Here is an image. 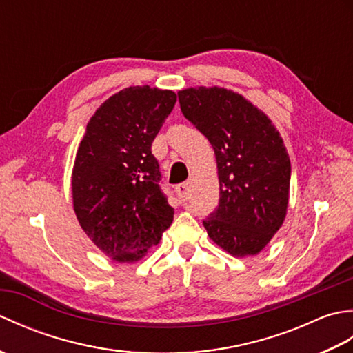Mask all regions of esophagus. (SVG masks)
<instances>
[{"label": "esophagus", "instance_id": "34e87169", "mask_svg": "<svg viewBox=\"0 0 353 353\" xmlns=\"http://www.w3.org/2000/svg\"><path fill=\"white\" fill-rule=\"evenodd\" d=\"M176 192H177V196H179V199H181V201H186L188 200V197H190V191H188V183H179L177 186H176Z\"/></svg>", "mask_w": 353, "mask_h": 353}]
</instances>
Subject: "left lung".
Segmentation results:
<instances>
[{
    "label": "left lung",
    "instance_id": "8db88e82",
    "mask_svg": "<svg viewBox=\"0 0 353 353\" xmlns=\"http://www.w3.org/2000/svg\"><path fill=\"white\" fill-rule=\"evenodd\" d=\"M179 103L215 152L220 201L203 220L209 238L234 256H253L282 226L291 163L279 132L252 103L223 88H190Z\"/></svg>",
    "mask_w": 353,
    "mask_h": 353
}]
</instances>
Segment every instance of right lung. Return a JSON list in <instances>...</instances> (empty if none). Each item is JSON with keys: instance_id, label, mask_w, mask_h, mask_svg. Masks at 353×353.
<instances>
[{"instance_id": "obj_1", "label": "right lung", "mask_w": 353, "mask_h": 353, "mask_svg": "<svg viewBox=\"0 0 353 353\" xmlns=\"http://www.w3.org/2000/svg\"><path fill=\"white\" fill-rule=\"evenodd\" d=\"M177 101L172 91L130 86L89 119L72 170V201L86 235L114 261L134 262L174 216L152 142Z\"/></svg>"}]
</instances>
